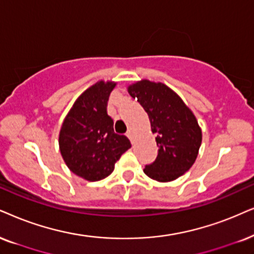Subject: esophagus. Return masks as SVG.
Returning <instances> with one entry per match:
<instances>
[{
  "label": "esophagus",
  "instance_id": "obj_1",
  "mask_svg": "<svg viewBox=\"0 0 254 254\" xmlns=\"http://www.w3.org/2000/svg\"><path fill=\"white\" fill-rule=\"evenodd\" d=\"M127 138H129V139L131 140V142H133V133H132V131H131V130H127Z\"/></svg>",
  "mask_w": 254,
  "mask_h": 254
}]
</instances>
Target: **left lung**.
I'll return each mask as SVG.
<instances>
[{
  "label": "left lung",
  "instance_id": "obj_1",
  "mask_svg": "<svg viewBox=\"0 0 254 254\" xmlns=\"http://www.w3.org/2000/svg\"><path fill=\"white\" fill-rule=\"evenodd\" d=\"M127 91L146 111L158 146L156 160L145 165L144 173L160 183L175 181L193 165L201 144V130L193 112L163 83L143 79L131 84Z\"/></svg>",
  "mask_w": 254,
  "mask_h": 254
}]
</instances>
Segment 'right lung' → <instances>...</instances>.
I'll return each instance as SVG.
<instances>
[{"mask_svg":"<svg viewBox=\"0 0 254 254\" xmlns=\"http://www.w3.org/2000/svg\"><path fill=\"white\" fill-rule=\"evenodd\" d=\"M115 82L99 81L76 99L60 131V151L70 171L97 182L114 171L115 163L131 147L130 140L114 131L107 112Z\"/></svg>","mask_w":254,"mask_h":254,"instance_id":"right-lung-1","label":"right lung"}]
</instances>
